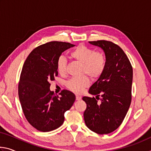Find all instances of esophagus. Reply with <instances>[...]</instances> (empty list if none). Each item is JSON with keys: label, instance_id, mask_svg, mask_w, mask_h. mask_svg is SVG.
Wrapping results in <instances>:
<instances>
[{"label": "esophagus", "instance_id": "obj_1", "mask_svg": "<svg viewBox=\"0 0 151 151\" xmlns=\"http://www.w3.org/2000/svg\"><path fill=\"white\" fill-rule=\"evenodd\" d=\"M76 99L77 101H80L81 99V96H79V95H77V94H76Z\"/></svg>", "mask_w": 151, "mask_h": 151}]
</instances>
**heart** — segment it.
I'll return each instance as SVG.
<instances>
[{"instance_id": "b5f03b06", "label": "heart", "mask_w": 151, "mask_h": 151, "mask_svg": "<svg viewBox=\"0 0 151 151\" xmlns=\"http://www.w3.org/2000/svg\"><path fill=\"white\" fill-rule=\"evenodd\" d=\"M70 56L82 65V75H87L92 78H97L100 77L105 69V55L101 52H95L93 48L85 45H78L70 53ZM57 70L61 75L66 73V60L63 56L58 58ZM89 85L90 80L86 75L81 78H71L66 83V87L75 93H81Z\"/></svg>"}]
</instances>
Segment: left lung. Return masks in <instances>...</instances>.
Masks as SVG:
<instances>
[{
	"label": "left lung",
	"instance_id": "1",
	"mask_svg": "<svg viewBox=\"0 0 151 151\" xmlns=\"http://www.w3.org/2000/svg\"><path fill=\"white\" fill-rule=\"evenodd\" d=\"M89 43L104 50L106 64L103 73L89 88L88 93L96 98H83L86 104L84 119L92 131L109 134L121 124L131 105L132 67L122 48L112 42L97 40ZM99 99L100 104L97 103Z\"/></svg>",
	"mask_w": 151,
	"mask_h": 151
}]
</instances>
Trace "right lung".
I'll return each mask as SVG.
<instances>
[{"label":"right lung","mask_w":151,"mask_h":151,"mask_svg":"<svg viewBox=\"0 0 151 151\" xmlns=\"http://www.w3.org/2000/svg\"><path fill=\"white\" fill-rule=\"evenodd\" d=\"M75 45L52 41L35 48L22 66L19 83V97L28 122L42 132L57 129L65 121L76 97L63 90L60 96L50 91V81L58 75L57 62L64 51Z\"/></svg>","instance_id":"add662e5"}]
</instances>
